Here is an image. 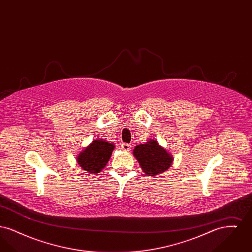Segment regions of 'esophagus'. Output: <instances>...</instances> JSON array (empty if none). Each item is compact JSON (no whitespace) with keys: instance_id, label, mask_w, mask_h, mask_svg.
Wrapping results in <instances>:
<instances>
[{"instance_id":"1","label":"esophagus","mask_w":252,"mask_h":252,"mask_svg":"<svg viewBox=\"0 0 252 252\" xmlns=\"http://www.w3.org/2000/svg\"><path fill=\"white\" fill-rule=\"evenodd\" d=\"M121 149L123 150V151H126V152H128V151H130L131 150V145L129 144H124L121 145Z\"/></svg>"}]
</instances>
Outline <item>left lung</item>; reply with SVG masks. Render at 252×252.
<instances>
[{"instance_id": "left-lung-1", "label": "left lung", "mask_w": 252, "mask_h": 252, "mask_svg": "<svg viewBox=\"0 0 252 252\" xmlns=\"http://www.w3.org/2000/svg\"><path fill=\"white\" fill-rule=\"evenodd\" d=\"M133 156L144 174L149 177L165 172L173 164L174 160L172 154L153 139L148 140L145 144L136 145L133 150Z\"/></svg>"}]
</instances>
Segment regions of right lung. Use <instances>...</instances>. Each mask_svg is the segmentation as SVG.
Segmentation results:
<instances>
[{"instance_id":"add662e5","label":"right lung","mask_w":252,"mask_h":252,"mask_svg":"<svg viewBox=\"0 0 252 252\" xmlns=\"http://www.w3.org/2000/svg\"><path fill=\"white\" fill-rule=\"evenodd\" d=\"M115 145L97 139L93 141L76 157L78 165L91 174L100 173L107 165Z\"/></svg>"}]
</instances>
